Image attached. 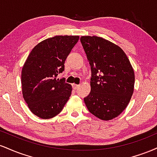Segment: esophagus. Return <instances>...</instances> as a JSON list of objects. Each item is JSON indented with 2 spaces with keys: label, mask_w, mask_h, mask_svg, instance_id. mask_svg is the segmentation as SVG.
Instances as JSON below:
<instances>
[{
  "label": "esophagus",
  "mask_w": 157,
  "mask_h": 157,
  "mask_svg": "<svg viewBox=\"0 0 157 157\" xmlns=\"http://www.w3.org/2000/svg\"><path fill=\"white\" fill-rule=\"evenodd\" d=\"M79 86H80V85H77V84H72V88L73 89L75 90H77V89L79 88Z\"/></svg>",
  "instance_id": "1"
}]
</instances>
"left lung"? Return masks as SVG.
Masks as SVG:
<instances>
[{"label": "left lung", "instance_id": "1", "mask_svg": "<svg viewBox=\"0 0 157 157\" xmlns=\"http://www.w3.org/2000/svg\"><path fill=\"white\" fill-rule=\"evenodd\" d=\"M80 42L91 66V92L84 98L89 111L102 120L117 117L133 94L134 71L121 48L96 36Z\"/></svg>", "mask_w": 157, "mask_h": 157}]
</instances>
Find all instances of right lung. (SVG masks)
Returning a JSON list of instances; mask_svg holds the SVG:
<instances>
[{
  "instance_id": "1",
  "label": "right lung",
  "mask_w": 157,
  "mask_h": 157,
  "mask_svg": "<svg viewBox=\"0 0 157 157\" xmlns=\"http://www.w3.org/2000/svg\"><path fill=\"white\" fill-rule=\"evenodd\" d=\"M79 36H55L38 44L30 52L21 75L22 92L30 111L41 119L55 117L71 94L66 79H57L64 71L68 55Z\"/></svg>"
}]
</instances>
